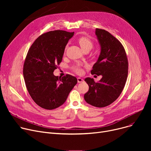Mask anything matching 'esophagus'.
Returning a JSON list of instances; mask_svg holds the SVG:
<instances>
[{"instance_id":"34e87169","label":"esophagus","mask_w":151,"mask_h":151,"mask_svg":"<svg viewBox=\"0 0 151 151\" xmlns=\"http://www.w3.org/2000/svg\"><path fill=\"white\" fill-rule=\"evenodd\" d=\"M77 80H78V83H82L84 80H83V78H77Z\"/></svg>"}]
</instances>
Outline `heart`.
<instances>
[{
    "label": "heart",
    "mask_w": 151,
    "mask_h": 151,
    "mask_svg": "<svg viewBox=\"0 0 151 151\" xmlns=\"http://www.w3.org/2000/svg\"><path fill=\"white\" fill-rule=\"evenodd\" d=\"M77 42L80 45L82 50L84 51L86 50H90L93 47V42L88 37L83 36L79 37L77 40ZM73 70L77 73H82V68L80 65H75L72 67Z\"/></svg>",
    "instance_id": "1"
}]
</instances>
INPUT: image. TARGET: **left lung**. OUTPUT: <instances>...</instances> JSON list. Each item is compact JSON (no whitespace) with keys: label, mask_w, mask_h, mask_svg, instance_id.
I'll use <instances>...</instances> for the list:
<instances>
[{"label":"left lung","mask_w":151,"mask_h":151,"mask_svg":"<svg viewBox=\"0 0 151 151\" xmlns=\"http://www.w3.org/2000/svg\"><path fill=\"white\" fill-rule=\"evenodd\" d=\"M101 52L92 67V75H102L99 82L86 78L89 91L84 96L88 104L103 108L113 103L121 93L128 76L129 62L122 43L108 31L96 29Z\"/></svg>","instance_id":"1"}]
</instances>
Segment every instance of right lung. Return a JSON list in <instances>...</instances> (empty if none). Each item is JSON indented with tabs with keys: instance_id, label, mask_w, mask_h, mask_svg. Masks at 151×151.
<instances>
[{
	"instance_id": "right-lung-1",
	"label": "right lung",
	"mask_w": 151,
	"mask_h": 151,
	"mask_svg": "<svg viewBox=\"0 0 151 151\" xmlns=\"http://www.w3.org/2000/svg\"><path fill=\"white\" fill-rule=\"evenodd\" d=\"M74 32L55 30L40 35L29 48L23 66V76L30 97L46 109L64 104L76 84V77L67 74L55 76L53 72L62 60L65 47Z\"/></svg>"
}]
</instances>
